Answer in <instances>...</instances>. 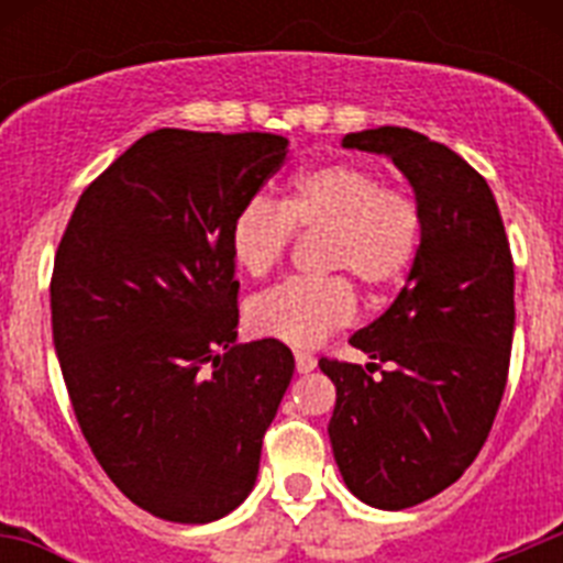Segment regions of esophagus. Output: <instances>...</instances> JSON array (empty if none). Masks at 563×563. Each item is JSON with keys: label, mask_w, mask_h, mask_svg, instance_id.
Listing matches in <instances>:
<instances>
[{"label": "esophagus", "mask_w": 563, "mask_h": 563, "mask_svg": "<svg viewBox=\"0 0 563 563\" xmlns=\"http://www.w3.org/2000/svg\"><path fill=\"white\" fill-rule=\"evenodd\" d=\"M296 369L301 372V375L316 369V355H310V352H296Z\"/></svg>", "instance_id": "1"}]
</instances>
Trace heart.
Instances as JSON below:
<instances>
[{"mask_svg":"<svg viewBox=\"0 0 563 563\" xmlns=\"http://www.w3.org/2000/svg\"><path fill=\"white\" fill-rule=\"evenodd\" d=\"M296 233H327L324 271H346L372 292L409 278L426 233L420 197L406 183L380 180L377 168L330 161L296 174L282 202L251 197L233 213L231 256L242 273L262 278L287 256ZM247 327L262 338L316 346L357 318L350 276L287 278L245 307Z\"/></svg>","mask_w":563,"mask_h":563,"instance_id":"heart-1","label":"heart"}]
</instances>
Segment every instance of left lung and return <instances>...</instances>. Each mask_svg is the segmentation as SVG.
Masks as SVG:
<instances>
[{
	"label": "left lung",
	"mask_w": 563,
	"mask_h": 563,
	"mask_svg": "<svg viewBox=\"0 0 563 563\" xmlns=\"http://www.w3.org/2000/svg\"><path fill=\"white\" fill-rule=\"evenodd\" d=\"M343 146L391 157L426 213L406 287L350 338L372 363L318 361L335 383L327 431L343 482L366 505L402 510L454 485L490 434L510 369L514 256L494 191L449 146L400 126Z\"/></svg>",
	"instance_id": "8db88e82"
}]
</instances>
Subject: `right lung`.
I'll list each match as a JSON object with an SVG mask.
<instances>
[{
  "label": "right lung",
  "mask_w": 563,
  "mask_h": 563,
  "mask_svg": "<svg viewBox=\"0 0 563 563\" xmlns=\"http://www.w3.org/2000/svg\"><path fill=\"white\" fill-rule=\"evenodd\" d=\"M287 161L271 132L143 134L84 188L49 278L53 343L114 487L180 525L245 501L292 377L276 338L236 341L231 220Z\"/></svg>",
  "instance_id": "obj_1"
}]
</instances>
